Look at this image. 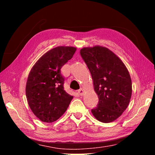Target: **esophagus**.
<instances>
[{
    "label": "esophagus",
    "mask_w": 155,
    "mask_h": 155,
    "mask_svg": "<svg viewBox=\"0 0 155 155\" xmlns=\"http://www.w3.org/2000/svg\"><path fill=\"white\" fill-rule=\"evenodd\" d=\"M78 93L79 94V95H81V96H83V94H84V90H83V89H82V88L79 89V90H78Z\"/></svg>",
    "instance_id": "obj_1"
}]
</instances>
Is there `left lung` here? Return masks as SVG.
Segmentation results:
<instances>
[{
    "instance_id": "obj_1",
    "label": "left lung",
    "mask_w": 155,
    "mask_h": 155,
    "mask_svg": "<svg viewBox=\"0 0 155 155\" xmlns=\"http://www.w3.org/2000/svg\"><path fill=\"white\" fill-rule=\"evenodd\" d=\"M80 53L91 73L94 91L99 100L91 113L100 122L115 121L130 103L132 81L128 69L122 60L106 47H84Z\"/></svg>"
}]
</instances>
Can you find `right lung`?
Listing matches in <instances>:
<instances>
[{
  "instance_id": "obj_1",
  "label": "right lung",
  "mask_w": 155,
  "mask_h": 155,
  "mask_svg": "<svg viewBox=\"0 0 155 155\" xmlns=\"http://www.w3.org/2000/svg\"><path fill=\"white\" fill-rule=\"evenodd\" d=\"M76 51L73 46H57L44 54L31 68L26 84V96L31 111L41 122H55L73 98L64 90L61 68Z\"/></svg>"
}]
</instances>
